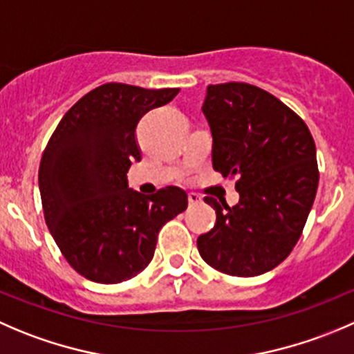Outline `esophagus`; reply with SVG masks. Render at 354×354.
<instances>
[{
    "instance_id": "1",
    "label": "esophagus",
    "mask_w": 354,
    "mask_h": 354,
    "mask_svg": "<svg viewBox=\"0 0 354 354\" xmlns=\"http://www.w3.org/2000/svg\"><path fill=\"white\" fill-rule=\"evenodd\" d=\"M188 202H190V205H197V204H201V202H202V197L198 194H194V192H190V194H188Z\"/></svg>"
}]
</instances>
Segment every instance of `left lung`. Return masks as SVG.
I'll return each instance as SVG.
<instances>
[{"label":"left lung","instance_id":"8db88e82","mask_svg":"<svg viewBox=\"0 0 354 354\" xmlns=\"http://www.w3.org/2000/svg\"><path fill=\"white\" fill-rule=\"evenodd\" d=\"M212 135V167L236 178L239 204L205 197L216 225L197 239L218 272L256 277L279 266L306 225L318 188L317 149L303 119L247 82L207 86L202 105Z\"/></svg>","mask_w":354,"mask_h":354}]
</instances>
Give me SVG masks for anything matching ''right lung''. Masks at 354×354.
I'll list each match as a JSON object with an SVG mask.
<instances>
[{"label": "right lung", "instance_id": "add662e5", "mask_svg": "<svg viewBox=\"0 0 354 354\" xmlns=\"http://www.w3.org/2000/svg\"><path fill=\"white\" fill-rule=\"evenodd\" d=\"M178 88L107 82L62 118L39 164L44 221L65 259L91 282L119 283L149 266L159 230L188 205L178 187L143 195L128 187L142 160L136 126Z\"/></svg>", "mask_w": 354, "mask_h": 354}]
</instances>
